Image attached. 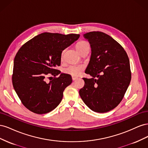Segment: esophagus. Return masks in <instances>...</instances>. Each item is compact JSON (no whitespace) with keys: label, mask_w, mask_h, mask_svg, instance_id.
<instances>
[{"label":"esophagus","mask_w":148,"mask_h":148,"mask_svg":"<svg viewBox=\"0 0 148 148\" xmlns=\"http://www.w3.org/2000/svg\"><path fill=\"white\" fill-rule=\"evenodd\" d=\"M71 78H72L73 81H75V80H76L78 78V77H74V76H72V77H71Z\"/></svg>","instance_id":"34e87169"}]
</instances>
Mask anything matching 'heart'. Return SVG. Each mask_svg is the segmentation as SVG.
<instances>
[{"mask_svg": "<svg viewBox=\"0 0 148 148\" xmlns=\"http://www.w3.org/2000/svg\"><path fill=\"white\" fill-rule=\"evenodd\" d=\"M76 49L77 51L81 54L82 52L86 50H89L90 49V44L87 41H80L76 44ZM65 50L62 52L61 59H63ZM84 70V66L83 65H75L71 64L67 66L64 69V72L66 74L70 75L71 76H79L81 75Z\"/></svg>", "mask_w": 148, "mask_h": 148, "instance_id": "heart-1", "label": "heart"}]
</instances>
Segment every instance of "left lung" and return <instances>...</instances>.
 <instances>
[{"instance_id":"left-lung-1","label":"left lung","mask_w":148,"mask_h":148,"mask_svg":"<svg viewBox=\"0 0 148 148\" xmlns=\"http://www.w3.org/2000/svg\"><path fill=\"white\" fill-rule=\"evenodd\" d=\"M91 47L90 61L83 78L79 96L89 109L99 113L114 109L122 101L131 81L130 60L123 47L110 36L100 31L84 34Z\"/></svg>"}]
</instances>
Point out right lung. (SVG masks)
<instances>
[{
	"label": "right lung",
	"mask_w": 148,
	"mask_h": 148,
	"mask_svg": "<svg viewBox=\"0 0 148 148\" xmlns=\"http://www.w3.org/2000/svg\"><path fill=\"white\" fill-rule=\"evenodd\" d=\"M79 34L43 33L25 43L13 62L12 84L22 104L37 114L54 109L63 97L65 89L72 79L55 67L60 65L61 53L79 38ZM52 75L46 83L45 77ZM51 78V77H49Z\"/></svg>",
	"instance_id": "1"
}]
</instances>
